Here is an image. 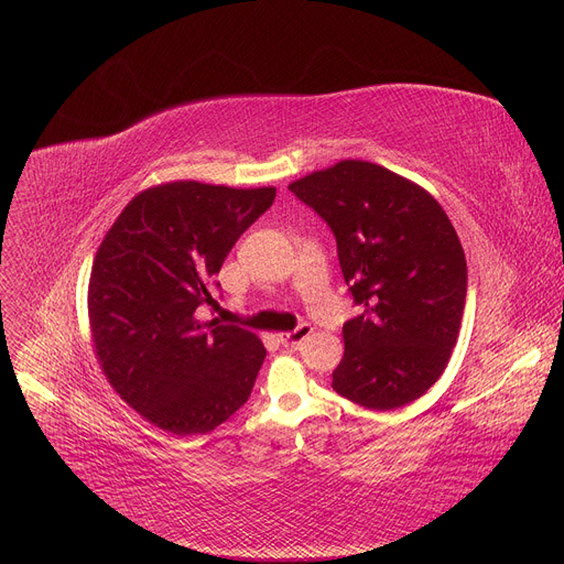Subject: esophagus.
Returning <instances> with one entry per match:
<instances>
[{
  "instance_id": "esophagus-1",
  "label": "esophagus",
  "mask_w": 564,
  "mask_h": 564,
  "mask_svg": "<svg viewBox=\"0 0 564 564\" xmlns=\"http://www.w3.org/2000/svg\"><path fill=\"white\" fill-rule=\"evenodd\" d=\"M310 335H312V325H310V323H303V325H297L295 329H291V333L280 335V341H282L284 346H301Z\"/></svg>"
}]
</instances>
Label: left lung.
I'll list each match as a JSON object with an SVG mask.
<instances>
[{
	"mask_svg": "<svg viewBox=\"0 0 564 564\" xmlns=\"http://www.w3.org/2000/svg\"><path fill=\"white\" fill-rule=\"evenodd\" d=\"M337 239L359 314L333 389L369 410H395L444 373L467 301V259L433 195L378 163L339 161L289 184Z\"/></svg>",
	"mask_w": 564,
	"mask_h": 564,
	"instance_id": "left-lung-1",
	"label": "left lung"
}]
</instances>
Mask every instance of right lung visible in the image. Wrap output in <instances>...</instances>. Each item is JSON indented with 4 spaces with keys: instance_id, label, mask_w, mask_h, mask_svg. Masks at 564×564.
Returning <instances> with one entry per match:
<instances>
[{
    "instance_id": "obj_1",
    "label": "right lung",
    "mask_w": 564,
    "mask_h": 564,
    "mask_svg": "<svg viewBox=\"0 0 564 564\" xmlns=\"http://www.w3.org/2000/svg\"><path fill=\"white\" fill-rule=\"evenodd\" d=\"M275 188L159 184L131 200L99 246L88 282L95 355L120 399L177 437L235 414L267 357L239 325L203 323L212 284Z\"/></svg>"
}]
</instances>
